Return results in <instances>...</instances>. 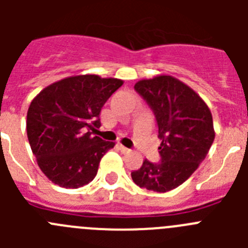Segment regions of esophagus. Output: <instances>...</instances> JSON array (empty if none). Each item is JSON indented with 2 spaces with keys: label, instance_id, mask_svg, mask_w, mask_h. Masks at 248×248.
Returning a JSON list of instances; mask_svg holds the SVG:
<instances>
[{
  "label": "esophagus",
  "instance_id": "esophagus-1",
  "mask_svg": "<svg viewBox=\"0 0 248 248\" xmlns=\"http://www.w3.org/2000/svg\"><path fill=\"white\" fill-rule=\"evenodd\" d=\"M119 149H120V151H122L123 154H129V153H130V149H128V148H125V146H123L122 144H120L119 145Z\"/></svg>",
  "mask_w": 248,
  "mask_h": 248
}]
</instances>
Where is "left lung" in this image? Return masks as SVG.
Returning <instances> with one entry per match:
<instances>
[{"mask_svg":"<svg viewBox=\"0 0 248 248\" xmlns=\"http://www.w3.org/2000/svg\"><path fill=\"white\" fill-rule=\"evenodd\" d=\"M134 89L153 110L159 128L160 161L144 160L131 172L139 187L166 192L180 186L205 159L215 139L209 107L171 76L139 80Z\"/></svg>","mask_w":248,"mask_h":248,"instance_id":"obj_1","label":"left lung"}]
</instances>
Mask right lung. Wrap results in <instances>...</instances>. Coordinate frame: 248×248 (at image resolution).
<instances>
[{
  "instance_id": "add662e5",
  "label": "right lung",
  "mask_w": 248,
  "mask_h": 248,
  "mask_svg": "<svg viewBox=\"0 0 248 248\" xmlns=\"http://www.w3.org/2000/svg\"><path fill=\"white\" fill-rule=\"evenodd\" d=\"M123 85L94 74L68 77L31 102L27 137L43 174L56 185L78 189L93 180L113 141L94 137L103 105Z\"/></svg>"
}]
</instances>
